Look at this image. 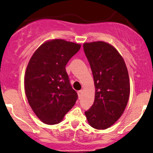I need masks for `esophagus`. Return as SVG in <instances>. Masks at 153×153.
<instances>
[{
    "mask_svg": "<svg viewBox=\"0 0 153 153\" xmlns=\"http://www.w3.org/2000/svg\"><path fill=\"white\" fill-rule=\"evenodd\" d=\"M82 94H83V90H79L78 92V96H79V97H81Z\"/></svg>",
    "mask_w": 153,
    "mask_h": 153,
    "instance_id": "34e87169",
    "label": "esophagus"
}]
</instances>
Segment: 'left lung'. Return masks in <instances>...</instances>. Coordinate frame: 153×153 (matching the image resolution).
<instances>
[{
    "label": "left lung",
    "instance_id": "8db88e82",
    "mask_svg": "<svg viewBox=\"0 0 153 153\" xmlns=\"http://www.w3.org/2000/svg\"><path fill=\"white\" fill-rule=\"evenodd\" d=\"M84 51L95 87V101L85 112L86 117L95 129H107L121 116L129 100L127 68L119 52L107 43H86Z\"/></svg>",
    "mask_w": 153,
    "mask_h": 153
}]
</instances>
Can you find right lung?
Returning a JSON list of instances; mask_svg holds the SVG:
<instances>
[{
    "label": "right lung",
    "instance_id": "1",
    "mask_svg": "<svg viewBox=\"0 0 153 153\" xmlns=\"http://www.w3.org/2000/svg\"><path fill=\"white\" fill-rule=\"evenodd\" d=\"M80 48L75 43L52 40L43 44L29 61L24 80L26 95L33 112L45 124L59 123L78 99L66 65Z\"/></svg>",
    "mask_w": 153,
    "mask_h": 153
}]
</instances>
